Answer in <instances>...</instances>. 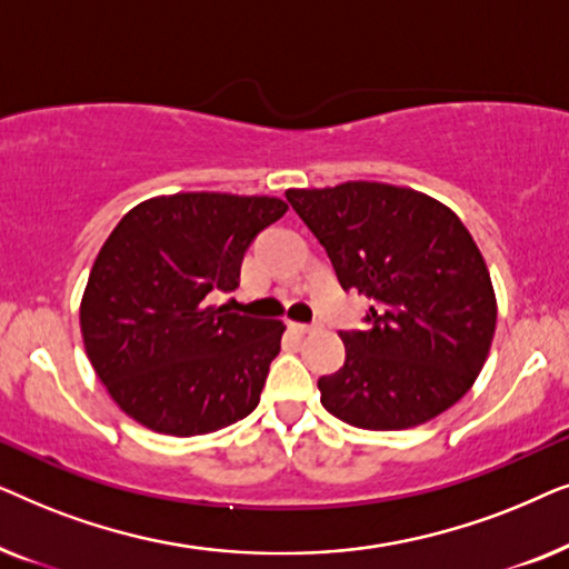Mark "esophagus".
<instances>
[{
	"label": "esophagus",
	"mask_w": 569,
	"mask_h": 569,
	"mask_svg": "<svg viewBox=\"0 0 569 569\" xmlns=\"http://www.w3.org/2000/svg\"><path fill=\"white\" fill-rule=\"evenodd\" d=\"M316 329H318L316 323H295V321H290V331H295V333H310Z\"/></svg>",
	"instance_id": "esophagus-1"
}]
</instances>
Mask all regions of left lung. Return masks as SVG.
Returning a JSON list of instances; mask_svg holds the SVG:
<instances>
[{
	"label": "left lung",
	"mask_w": 569,
	"mask_h": 569,
	"mask_svg": "<svg viewBox=\"0 0 569 569\" xmlns=\"http://www.w3.org/2000/svg\"><path fill=\"white\" fill-rule=\"evenodd\" d=\"M345 290L372 298L370 329L341 331L347 360L318 380L323 409L362 430H407L466 396L497 323L485 256L453 209L403 186L287 191Z\"/></svg>",
	"instance_id": "8db88e82"
}]
</instances>
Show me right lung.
Masks as SVG:
<instances>
[{
	"label": "right lung",
	"mask_w": 569,
	"mask_h": 569,
	"mask_svg": "<svg viewBox=\"0 0 569 569\" xmlns=\"http://www.w3.org/2000/svg\"><path fill=\"white\" fill-rule=\"evenodd\" d=\"M287 212L277 197L191 191L129 209L100 248L80 302L84 352L123 415L191 438L259 407L284 323L212 306L246 248Z\"/></svg>",
	"instance_id": "add662e5"
}]
</instances>
